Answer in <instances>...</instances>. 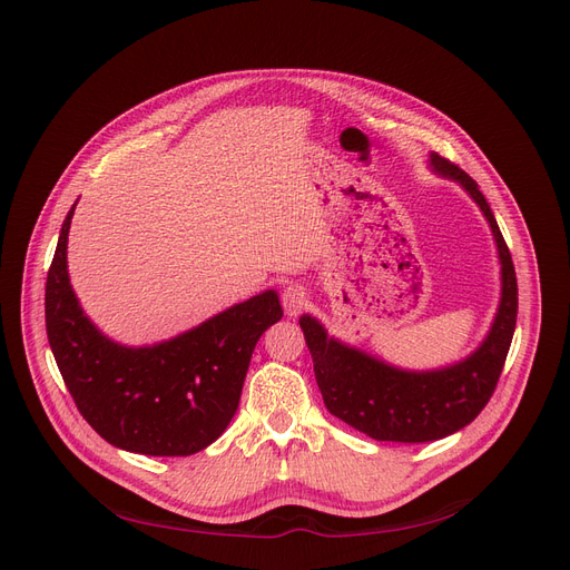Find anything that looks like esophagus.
<instances>
[{
	"label": "esophagus",
	"instance_id": "34e87169",
	"mask_svg": "<svg viewBox=\"0 0 570 570\" xmlns=\"http://www.w3.org/2000/svg\"><path fill=\"white\" fill-rule=\"evenodd\" d=\"M282 305L288 316H298L307 305V291L301 284H288L282 293Z\"/></svg>",
	"mask_w": 570,
	"mask_h": 570
}]
</instances>
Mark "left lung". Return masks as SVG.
<instances>
[{"label":"left lung","mask_w":570,"mask_h":570,"mask_svg":"<svg viewBox=\"0 0 570 570\" xmlns=\"http://www.w3.org/2000/svg\"><path fill=\"white\" fill-rule=\"evenodd\" d=\"M431 169L456 181L489 220L501 263V301L493 324L473 354L435 370H403L328 335L312 314L301 328L314 361L316 384L331 414L352 429L389 442L448 438L484 410L510 350L517 324V277L501 228L478 184L454 163L429 156Z\"/></svg>","instance_id":"8db88e82"}]
</instances>
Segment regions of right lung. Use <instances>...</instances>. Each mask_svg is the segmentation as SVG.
<instances>
[{
    "label": "right lung",
    "instance_id": "1",
    "mask_svg": "<svg viewBox=\"0 0 570 570\" xmlns=\"http://www.w3.org/2000/svg\"><path fill=\"white\" fill-rule=\"evenodd\" d=\"M73 209L46 279V333L73 403L118 450L190 456L209 448L237 412L256 342L284 316L277 291H263L171 340L118 344L83 314L69 284Z\"/></svg>",
    "mask_w": 570,
    "mask_h": 570
}]
</instances>
